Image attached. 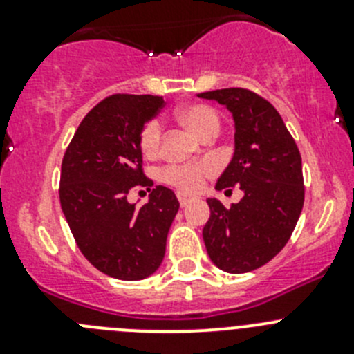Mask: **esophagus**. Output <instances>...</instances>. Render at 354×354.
Here are the masks:
<instances>
[{
  "mask_svg": "<svg viewBox=\"0 0 354 354\" xmlns=\"http://www.w3.org/2000/svg\"><path fill=\"white\" fill-rule=\"evenodd\" d=\"M177 198H179L180 207H186V205L189 204V200H192V196H187L186 193H177Z\"/></svg>",
  "mask_w": 354,
  "mask_h": 354,
  "instance_id": "esophagus-1",
  "label": "esophagus"
}]
</instances>
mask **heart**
<instances>
[{"label": "heart", "instance_id": "1", "mask_svg": "<svg viewBox=\"0 0 354 354\" xmlns=\"http://www.w3.org/2000/svg\"><path fill=\"white\" fill-rule=\"evenodd\" d=\"M177 118L183 126L196 134L198 138L205 140L207 136H216L220 133V115L211 106L189 104L177 111ZM162 126L158 118H152L143 126L140 134V147L145 156H156L161 145ZM211 171L209 162H196L187 167H167L161 171V179L165 183L177 186L183 192H196L202 186L205 175Z\"/></svg>", "mask_w": 354, "mask_h": 354}]
</instances>
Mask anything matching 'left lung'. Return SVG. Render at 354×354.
<instances>
[{"label": "left lung", "mask_w": 354, "mask_h": 354, "mask_svg": "<svg viewBox=\"0 0 354 354\" xmlns=\"http://www.w3.org/2000/svg\"><path fill=\"white\" fill-rule=\"evenodd\" d=\"M232 113L234 156L216 189L239 186L245 196L225 207L207 198L211 216L204 236L212 264L227 273L257 270L287 245L301 214V156L282 117L271 102L246 88L198 93Z\"/></svg>", "instance_id": "8db88e82"}]
</instances>
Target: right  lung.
Returning a JSON list of instances; mask_svg holds the SVG:
<instances>
[{
    "instance_id": "right-lung-1",
    "label": "right lung",
    "mask_w": 354,
    "mask_h": 354,
    "mask_svg": "<svg viewBox=\"0 0 354 354\" xmlns=\"http://www.w3.org/2000/svg\"><path fill=\"white\" fill-rule=\"evenodd\" d=\"M165 101L158 95L117 93L90 109L65 150L60 204L86 261L108 277L143 280L158 271L179 200L156 186L142 207L127 202L143 174L140 134ZM150 192V189H149Z\"/></svg>"
}]
</instances>
